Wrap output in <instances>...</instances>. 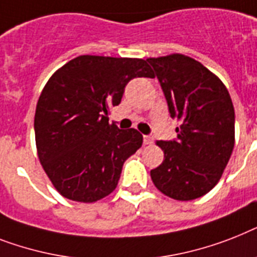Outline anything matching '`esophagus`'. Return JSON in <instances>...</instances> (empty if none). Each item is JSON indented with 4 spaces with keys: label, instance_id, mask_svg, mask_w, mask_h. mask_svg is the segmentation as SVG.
Instances as JSON below:
<instances>
[{
    "label": "esophagus",
    "instance_id": "34e87169",
    "mask_svg": "<svg viewBox=\"0 0 257 257\" xmlns=\"http://www.w3.org/2000/svg\"><path fill=\"white\" fill-rule=\"evenodd\" d=\"M153 141H154V139L152 135L144 136V145H152V144H153Z\"/></svg>",
    "mask_w": 257,
    "mask_h": 257
}]
</instances>
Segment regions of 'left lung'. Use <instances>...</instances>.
<instances>
[{"mask_svg":"<svg viewBox=\"0 0 257 257\" xmlns=\"http://www.w3.org/2000/svg\"><path fill=\"white\" fill-rule=\"evenodd\" d=\"M169 113L181 121L176 140L157 141L164 162L150 170L154 186L177 201H193L219 182L235 144V110L222 80L182 54L149 58Z\"/></svg>","mask_w":257,"mask_h":257,"instance_id":"left-lung-1","label":"left lung"}]
</instances>
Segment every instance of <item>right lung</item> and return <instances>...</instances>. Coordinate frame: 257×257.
<instances>
[{"label":"right lung","mask_w":257,"mask_h":257,"mask_svg":"<svg viewBox=\"0 0 257 257\" xmlns=\"http://www.w3.org/2000/svg\"><path fill=\"white\" fill-rule=\"evenodd\" d=\"M135 78H153L147 60L81 55L45 85L35 109V143L46 174L64 198L91 203L107 197L125 160L143 145L136 129L108 122Z\"/></svg>","instance_id":"right-lung-1"}]
</instances>
